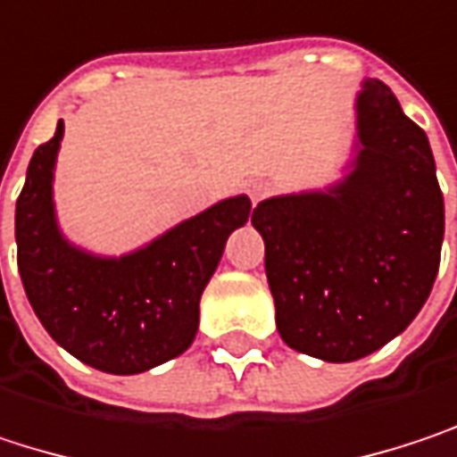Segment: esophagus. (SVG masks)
<instances>
[{
	"mask_svg": "<svg viewBox=\"0 0 457 457\" xmlns=\"http://www.w3.org/2000/svg\"><path fill=\"white\" fill-rule=\"evenodd\" d=\"M268 192H270V184H265V181H253L250 184V200L253 202H260Z\"/></svg>",
	"mask_w": 457,
	"mask_h": 457,
	"instance_id": "obj_1",
	"label": "esophagus"
}]
</instances>
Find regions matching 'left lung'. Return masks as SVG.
<instances>
[{
    "mask_svg": "<svg viewBox=\"0 0 457 457\" xmlns=\"http://www.w3.org/2000/svg\"><path fill=\"white\" fill-rule=\"evenodd\" d=\"M358 139L342 184L253 212L281 339L328 363L361 361L411 326L445 237L427 134L381 81H366L358 96Z\"/></svg>",
    "mask_w": 457,
    "mask_h": 457,
    "instance_id": "8db88e82",
    "label": "left lung"
}]
</instances>
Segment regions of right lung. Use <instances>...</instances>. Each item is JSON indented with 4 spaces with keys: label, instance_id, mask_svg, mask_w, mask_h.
<instances>
[{
    "label": "right lung",
    "instance_id": "obj_1",
    "mask_svg": "<svg viewBox=\"0 0 457 457\" xmlns=\"http://www.w3.org/2000/svg\"><path fill=\"white\" fill-rule=\"evenodd\" d=\"M62 120L38 144L15 207L18 270L49 337L104 373H142L181 355L200 326V297L226 239L245 226L247 197L218 202L139 253L118 260L71 247L54 223L52 168Z\"/></svg>",
    "mask_w": 457,
    "mask_h": 457
}]
</instances>
